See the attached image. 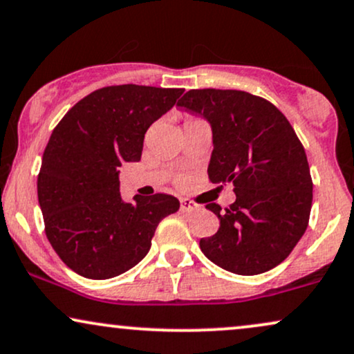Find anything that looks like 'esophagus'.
<instances>
[{"label": "esophagus", "instance_id": "esophagus-1", "mask_svg": "<svg viewBox=\"0 0 354 354\" xmlns=\"http://www.w3.org/2000/svg\"><path fill=\"white\" fill-rule=\"evenodd\" d=\"M201 205L198 203H194V201H189V199H181V207L180 210L183 214H191V212H196V210H199Z\"/></svg>", "mask_w": 354, "mask_h": 354}]
</instances>
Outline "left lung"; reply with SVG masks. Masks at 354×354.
<instances>
[{"mask_svg":"<svg viewBox=\"0 0 354 354\" xmlns=\"http://www.w3.org/2000/svg\"><path fill=\"white\" fill-rule=\"evenodd\" d=\"M212 125L210 183H234L235 203L205 205L217 234L201 239L210 261L235 274L270 271L289 257L312 209L310 168L286 115L265 97L236 89H189L178 101Z\"/></svg>","mask_w":354,"mask_h":354,"instance_id":"obj_1","label":"left lung"}]
</instances>
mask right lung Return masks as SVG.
<instances>
[{
    "instance_id": "right-lung-1",
    "label": "right lung",
    "mask_w": 354,
    "mask_h": 354,
    "mask_svg": "<svg viewBox=\"0 0 354 354\" xmlns=\"http://www.w3.org/2000/svg\"><path fill=\"white\" fill-rule=\"evenodd\" d=\"M183 91L100 88L53 129L37 176L39 204L52 248L80 276L109 279L131 270L149 253L158 223L180 209L169 194L124 203L118 169L140 160L147 129Z\"/></svg>"
}]
</instances>
